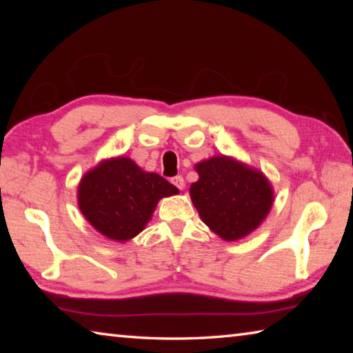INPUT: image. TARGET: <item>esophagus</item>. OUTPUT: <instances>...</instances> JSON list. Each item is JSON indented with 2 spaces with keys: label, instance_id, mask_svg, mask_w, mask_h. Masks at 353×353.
Instances as JSON below:
<instances>
[{
  "label": "esophagus",
  "instance_id": "34e87169",
  "mask_svg": "<svg viewBox=\"0 0 353 353\" xmlns=\"http://www.w3.org/2000/svg\"><path fill=\"white\" fill-rule=\"evenodd\" d=\"M171 183L174 185V187H177L179 190H183V188H185V181H183L182 176L172 177V179H171Z\"/></svg>",
  "mask_w": 353,
  "mask_h": 353
}]
</instances>
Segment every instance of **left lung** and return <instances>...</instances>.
<instances>
[{
  "instance_id": "8db88e82",
  "label": "left lung",
  "mask_w": 353,
  "mask_h": 353,
  "mask_svg": "<svg viewBox=\"0 0 353 353\" xmlns=\"http://www.w3.org/2000/svg\"><path fill=\"white\" fill-rule=\"evenodd\" d=\"M199 181L190 196L201 219L218 236L235 241L249 235L270 213L274 191L261 171L218 155L194 166Z\"/></svg>"
}]
</instances>
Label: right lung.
I'll return each mask as SVG.
<instances>
[{"instance_id": "add662e5", "label": "right lung", "mask_w": 353, "mask_h": 353, "mask_svg": "<svg viewBox=\"0 0 353 353\" xmlns=\"http://www.w3.org/2000/svg\"><path fill=\"white\" fill-rule=\"evenodd\" d=\"M176 193L162 176L143 171L128 157H113L83 174L77 204L101 235L124 243L145 229L160 199Z\"/></svg>"}]
</instances>
